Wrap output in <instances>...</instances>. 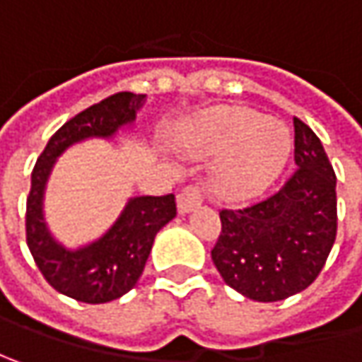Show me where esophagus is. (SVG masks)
<instances>
[{"mask_svg": "<svg viewBox=\"0 0 362 362\" xmlns=\"http://www.w3.org/2000/svg\"><path fill=\"white\" fill-rule=\"evenodd\" d=\"M202 199H204V194H202L201 186L199 184H188V186L182 188L180 194H178V211L180 213H188L194 206H199Z\"/></svg>", "mask_w": 362, "mask_h": 362, "instance_id": "34e87169", "label": "esophagus"}]
</instances>
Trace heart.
<instances>
[{
  "label": "heart",
  "instance_id": "1",
  "mask_svg": "<svg viewBox=\"0 0 362 362\" xmlns=\"http://www.w3.org/2000/svg\"><path fill=\"white\" fill-rule=\"evenodd\" d=\"M182 147L201 160H215L211 186L227 201H247L274 180L291 151L288 131L247 108H215L182 133Z\"/></svg>",
  "mask_w": 362,
  "mask_h": 362
}]
</instances>
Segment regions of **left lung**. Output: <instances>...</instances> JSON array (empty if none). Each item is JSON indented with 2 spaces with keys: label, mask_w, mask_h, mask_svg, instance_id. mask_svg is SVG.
<instances>
[{
  "label": "left lung",
  "mask_w": 362,
  "mask_h": 362,
  "mask_svg": "<svg viewBox=\"0 0 362 362\" xmlns=\"http://www.w3.org/2000/svg\"><path fill=\"white\" fill-rule=\"evenodd\" d=\"M295 163L270 197L242 209H221L211 258L223 281L254 301H281L308 288L336 240V174L322 141L293 118Z\"/></svg>",
  "instance_id": "obj_1"
}]
</instances>
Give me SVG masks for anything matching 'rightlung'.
I'll return each mask as SVG.
<instances>
[{"mask_svg":"<svg viewBox=\"0 0 362 362\" xmlns=\"http://www.w3.org/2000/svg\"><path fill=\"white\" fill-rule=\"evenodd\" d=\"M145 94L118 92L69 118L36 160L26 199V244L47 283L81 303H106L137 285L153 240L176 217V197L131 199L110 231L81 250H65L42 221V192L54 160L77 141L112 137L118 127L135 120Z\"/></svg>","mask_w":362,"mask_h":362,"instance_id":"right-lung-1","label":"right lung"}]
</instances>
